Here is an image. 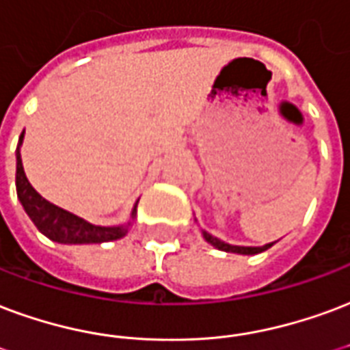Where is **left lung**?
Here are the masks:
<instances>
[{
  "label": "left lung",
  "mask_w": 350,
  "mask_h": 350,
  "mask_svg": "<svg viewBox=\"0 0 350 350\" xmlns=\"http://www.w3.org/2000/svg\"><path fill=\"white\" fill-rule=\"evenodd\" d=\"M200 232H202V237L208 241L211 247L219 248V250H222V252H234V254H245V256L260 254V252L267 250V248H271L274 243H276V241H274V243H267V245H263V247H239V245H230V243H226V241L215 237V235H211L209 232H206V230H200Z\"/></svg>",
  "instance_id": "8db88e82"
}]
</instances>
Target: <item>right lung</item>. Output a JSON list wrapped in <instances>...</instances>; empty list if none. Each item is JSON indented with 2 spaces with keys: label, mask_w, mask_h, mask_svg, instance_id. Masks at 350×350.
<instances>
[{
  "label": "right lung",
  "mask_w": 350,
  "mask_h": 350,
  "mask_svg": "<svg viewBox=\"0 0 350 350\" xmlns=\"http://www.w3.org/2000/svg\"><path fill=\"white\" fill-rule=\"evenodd\" d=\"M23 133L25 131H22L16 146V195L23 211L27 213L33 224L38 228V232L46 235L48 239L61 243V245H92V243L122 239L124 235L128 234L129 226L135 221L139 200L135 202V206L131 209L129 221L126 224H118V226H98V224H92L81 217L51 204L44 196L38 195L23 172L22 155H20Z\"/></svg>",
  "instance_id": "right-lung-1"
}]
</instances>
